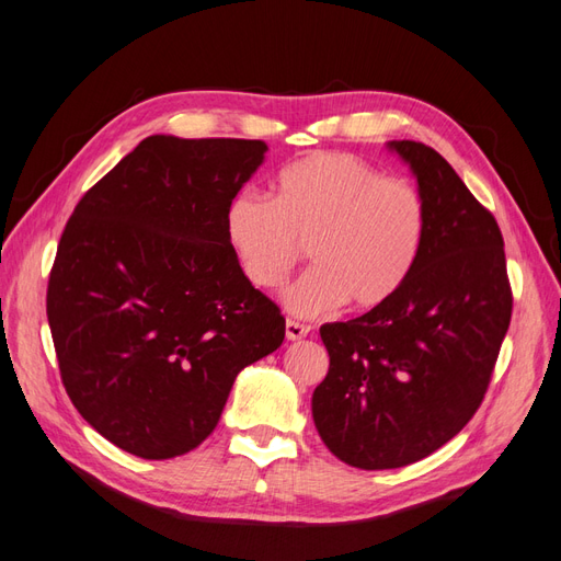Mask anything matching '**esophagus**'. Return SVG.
Returning a JSON list of instances; mask_svg holds the SVG:
<instances>
[{
	"mask_svg": "<svg viewBox=\"0 0 561 561\" xmlns=\"http://www.w3.org/2000/svg\"><path fill=\"white\" fill-rule=\"evenodd\" d=\"M308 333H310L308 324H300V322H294V319H286V339H289V341L306 339Z\"/></svg>",
	"mask_w": 561,
	"mask_h": 561,
	"instance_id": "1",
	"label": "esophagus"
}]
</instances>
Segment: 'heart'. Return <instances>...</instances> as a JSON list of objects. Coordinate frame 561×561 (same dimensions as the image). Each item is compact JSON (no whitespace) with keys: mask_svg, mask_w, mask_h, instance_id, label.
I'll return each instance as SVG.
<instances>
[{"mask_svg":"<svg viewBox=\"0 0 561 561\" xmlns=\"http://www.w3.org/2000/svg\"><path fill=\"white\" fill-rule=\"evenodd\" d=\"M226 234L247 279L275 289L308 247L312 267L282 294L300 317L350 306L378 310L402 291L427 237L421 190L347 152H314L284 167L275 197L242 190Z\"/></svg>","mask_w":561,"mask_h":561,"instance_id":"obj_1","label":"heart"}]
</instances>
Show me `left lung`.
<instances>
[{
	"label": "left lung",
	"instance_id": "left-lung-1",
	"mask_svg": "<svg viewBox=\"0 0 561 561\" xmlns=\"http://www.w3.org/2000/svg\"><path fill=\"white\" fill-rule=\"evenodd\" d=\"M427 204V237L388 306L319 329L329 374L312 419L352 468L392 470L437 451L482 404L512 317L503 234L446 159L390 140Z\"/></svg>",
	"mask_w": 561,
	"mask_h": 561
}]
</instances>
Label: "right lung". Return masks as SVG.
I'll list each match as a JSON object with an SVG mask.
<instances>
[{
	"label": "right lung",
	"mask_w": 561,
	"mask_h": 561,
	"mask_svg": "<svg viewBox=\"0 0 561 561\" xmlns=\"http://www.w3.org/2000/svg\"><path fill=\"white\" fill-rule=\"evenodd\" d=\"M267 146L150 136L79 199L46 291L62 386L82 419L148 460L211 435L244 366L284 341L226 234Z\"/></svg>",
	"instance_id": "1"
}]
</instances>
